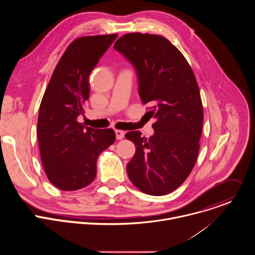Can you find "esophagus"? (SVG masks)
<instances>
[{"label": "esophagus", "instance_id": "obj_1", "mask_svg": "<svg viewBox=\"0 0 255 255\" xmlns=\"http://www.w3.org/2000/svg\"><path fill=\"white\" fill-rule=\"evenodd\" d=\"M115 133H116V137H117V139H119V140L123 139V138H124V136H125V132H124V131H122V130H116V131H115Z\"/></svg>", "mask_w": 255, "mask_h": 255}]
</instances>
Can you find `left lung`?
<instances>
[{"label":"left lung","instance_id":"left-lung-1","mask_svg":"<svg viewBox=\"0 0 255 255\" xmlns=\"http://www.w3.org/2000/svg\"><path fill=\"white\" fill-rule=\"evenodd\" d=\"M114 48L134 66L140 99L156 120L149 138L139 131L126 133L136 147L128 176L145 194L167 195L187 179L199 154L204 112L194 71L163 36L128 33Z\"/></svg>","mask_w":255,"mask_h":255}]
</instances>
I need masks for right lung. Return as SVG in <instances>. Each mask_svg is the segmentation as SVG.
I'll use <instances>...</instances> for the list:
<instances>
[{
	"mask_svg": "<svg viewBox=\"0 0 255 255\" xmlns=\"http://www.w3.org/2000/svg\"><path fill=\"white\" fill-rule=\"evenodd\" d=\"M118 34L85 36L72 41L59 59L43 95L37 137L43 168L62 191L89 186L97 160L116 139L113 129H94L78 122L90 98L89 77Z\"/></svg>",
	"mask_w": 255,
	"mask_h": 255,
	"instance_id": "add662e5",
	"label": "right lung"
}]
</instances>
